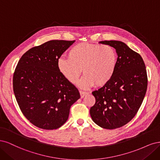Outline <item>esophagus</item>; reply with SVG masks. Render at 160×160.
<instances>
[{
  "label": "esophagus",
  "instance_id": "34e87169",
  "mask_svg": "<svg viewBox=\"0 0 160 160\" xmlns=\"http://www.w3.org/2000/svg\"><path fill=\"white\" fill-rule=\"evenodd\" d=\"M80 96H81V98H84V96L86 94H88V92H84V91H82V90H80Z\"/></svg>",
  "mask_w": 160,
  "mask_h": 160
}]
</instances>
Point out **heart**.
Returning <instances> with one entry per match:
<instances>
[{
  "label": "heart",
  "mask_w": 160,
  "mask_h": 160,
  "mask_svg": "<svg viewBox=\"0 0 160 160\" xmlns=\"http://www.w3.org/2000/svg\"><path fill=\"white\" fill-rule=\"evenodd\" d=\"M68 58L58 59L57 66L61 74L70 83L75 84L82 73L79 85L82 88L103 86L112 79L117 66L118 56L109 45L80 43L72 47Z\"/></svg>",
  "instance_id": "obj_1"
}]
</instances>
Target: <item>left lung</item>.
<instances>
[{"label": "left lung", "instance_id": "8db88e82", "mask_svg": "<svg viewBox=\"0 0 160 160\" xmlns=\"http://www.w3.org/2000/svg\"><path fill=\"white\" fill-rule=\"evenodd\" d=\"M118 54L117 66L110 82L92 92L95 104L90 114L97 125L113 130L126 125L136 116L148 87L146 66L142 56L121 41L104 40Z\"/></svg>", "mask_w": 160, "mask_h": 160}]
</instances>
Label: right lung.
I'll return each instance as SVG.
<instances>
[{"label": "right lung", "instance_id": "obj_1", "mask_svg": "<svg viewBox=\"0 0 160 160\" xmlns=\"http://www.w3.org/2000/svg\"><path fill=\"white\" fill-rule=\"evenodd\" d=\"M75 40L48 41L26 52L13 75V90L20 110L33 125L44 130L62 126L80 95L58 69L61 55Z\"/></svg>", "mask_w": 160, "mask_h": 160}]
</instances>
